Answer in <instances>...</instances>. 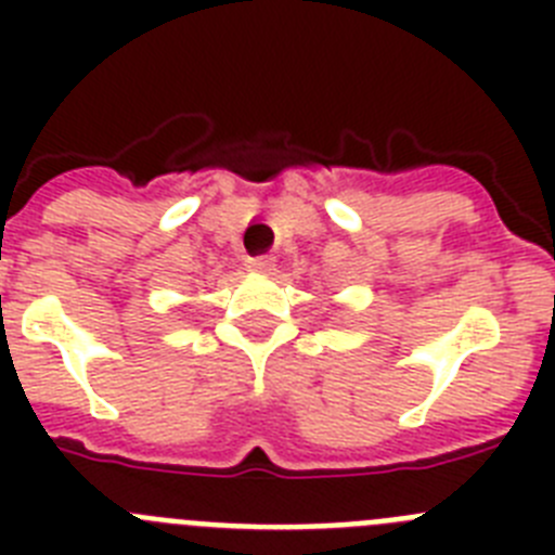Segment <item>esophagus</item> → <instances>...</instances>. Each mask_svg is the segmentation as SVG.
I'll list each match as a JSON object with an SVG mask.
<instances>
[{
	"instance_id": "esophagus-1",
	"label": "esophagus",
	"mask_w": 555,
	"mask_h": 555,
	"mask_svg": "<svg viewBox=\"0 0 555 555\" xmlns=\"http://www.w3.org/2000/svg\"><path fill=\"white\" fill-rule=\"evenodd\" d=\"M247 269H253V272H263L269 274L274 269V258H269V255H258V258H247Z\"/></svg>"
}]
</instances>
